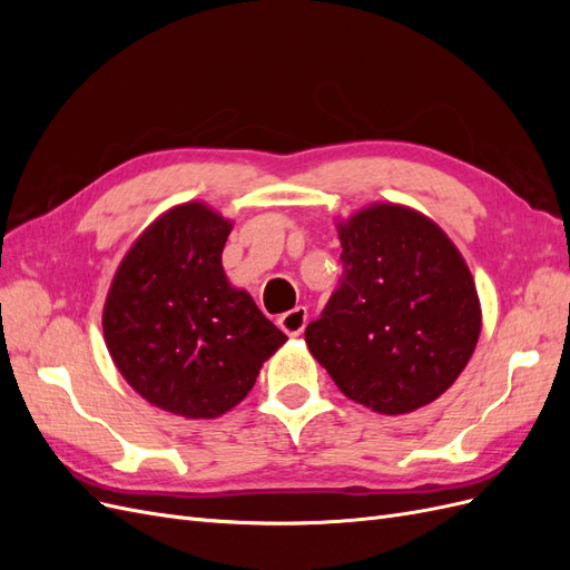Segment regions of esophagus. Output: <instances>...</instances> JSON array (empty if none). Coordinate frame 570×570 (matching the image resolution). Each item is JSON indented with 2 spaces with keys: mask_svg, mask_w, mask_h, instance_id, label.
<instances>
[{
  "mask_svg": "<svg viewBox=\"0 0 570 570\" xmlns=\"http://www.w3.org/2000/svg\"><path fill=\"white\" fill-rule=\"evenodd\" d=\"M278 325H281V331H285L289 337L302 335L304 325H306V308L304 306H295V308H292V312H287V314H283L278 318Z\"/></svg>",
  "mask_w": 570,
  "mask_h": 570,
  "instance_id": "esophagus-1",
  "label": "esophagus"
}]
</instances>
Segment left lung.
Listing matches in <instances>:
<instances>
[{
    "label": "left lung",
    "mask_w": 570,
    "mask_h": 570,
    "mask_svg": "<svg viewBox=\"0 0 570 570\" xmlns=\"http://www.w3.org/2000/svg\"><path fill=\"white\" fill-rule=\"evenodd\" d=\"M344 273L306 344L350 400L416 411L450 390L480 335L473 275L444 230L400 204L337 223Z\"/></svg>",
    "instance_id": "obj_1"
}]
</instances>
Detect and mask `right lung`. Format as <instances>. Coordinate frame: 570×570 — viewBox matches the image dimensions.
Wrapping results in <instances>:
<instances>
[{
	"label": "right lung",
	"instance_id": "obj_1",
	"mask_svg": "<svg viewBox=\"0 0 570 570\" xmlns=\"http://www.w3.org/2000/svg\"><path fill=\"white\" fill-rule=\"evenodd\" d=\"M233 223L202 202L161 214L120 262L101 314L128 385L185 419H216L287 342L220 264Z\"/></svg>",
	"mask_w": 570,
	"mask_h": 570
}]
</instances>
